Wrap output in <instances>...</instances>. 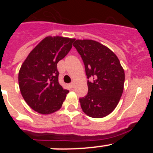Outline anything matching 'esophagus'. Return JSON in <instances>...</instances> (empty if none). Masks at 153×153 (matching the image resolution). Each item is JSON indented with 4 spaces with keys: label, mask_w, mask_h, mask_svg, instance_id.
I'll list each match as a JSON object with an SVG mask.
<instances>
[{
    "label": "esophagus",
    "mask_w": 153,
    "mask_h": 153,
    "mask_svg": "<svg viewBox=\"0 0 153 153\" xmlns=\"http://www.w3.org/2000/svg\"><path fill=\"white\" fill-rule=\"evenodd\" d=\"M70 85V86H71V87H72V88H73V87H74V83H71Z\"/></svg>",
    "instance_id": "obj_1"
}]
</instances>
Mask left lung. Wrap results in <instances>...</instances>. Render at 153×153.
Segmentation results:
<instances>
[{
    "label": "left lung",
    "instance_id": "left-lung-1",
    "mask_svg": "<svg viewBox=\"0 0 153 153\" xmlns=\"http://www.w3.org/2000/svg\"><path fill=\"white\" fill-rule=\"evenodd\" d=\"M85 66L88 93L79 99L83 111L93 118L106 117L117 107L123 92L125 73L118 57L106 46L92 40L74 43Z\"/></svg>",
    "mask_w": 153,
    "mask_h": 153
}]
</instances>
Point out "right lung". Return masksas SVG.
<instances>
[{
  "instance_id": "1",
  "label": "right lung",
  "mask_w": 153,
  "mask_h": 153,
  "mask_svg": "<svg viewBox=\"0 0 153 153\" xmlns=\"http://www.w3.org/2000/svg\"><path fill=\"white\" fill-rule=\"evenodd\" d=\"M75 39L47 36L32 50L21 66L18 83L28 106L41 114L60 109L69 91L58 81L57 63L72 48Z\"/></svg>"
}]
</instances>
